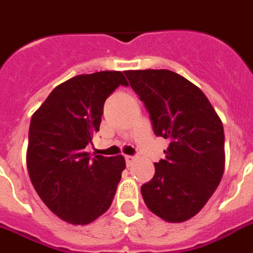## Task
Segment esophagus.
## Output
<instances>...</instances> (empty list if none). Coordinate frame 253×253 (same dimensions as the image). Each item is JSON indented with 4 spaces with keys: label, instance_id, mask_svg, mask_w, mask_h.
<instances>
[{
    "label": "esophagus",
    "instance_id": "34e87169",
    "mask_svg": "<svg viewBox=\"0 0 253 253\" xmlns=\"http://www.w3.org/2000/svg\"><path fill=\"white\" fill-rule=\"evenodd\" d=\"M125 162H126V166L130 167L131 166V163L134 162V158L130 155H125Z\"/></svg>",
    "mask_w": 253,
    "mask_h": 253
}]
</instances>
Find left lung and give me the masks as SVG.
<instances>
[{
	"label": "left lung",
	"instance_id": "1",
	"mask_svg": "<svg viewBox=\"0 0 253 253\" xmlns=\"http://www.w3.org/2000/svg\"><path fill=\"white\" fill-rule=\"evenodd\" d=\"M145 102L156 135L169 139L166 159L141 194L152 213L168 222L194 217L220 185L225 134L220 116L197 85L169 70L125 71Z\"/></svg>",
	"mask_w": 253,
	"mask_h": 253
}]
</instances>
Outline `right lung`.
I'll return each mask as SVG.
<instances>
[{
    "label": "right lung",
    "mask_w": 253,
    "mask_h": 253,
    "mask_svg": "<svg viewBox=\"0 0 253 253\" xmlns=\"http://www.w3.org/2000/svg\"><path fill=\"white\" fill-rule=\"evenodd\" d=\"M120 71L79 75L49 94L31 119L27 168L33 187L60 220L86 225L110 208L125 169L124 156L91 159L85 151L99 130L103 104Z\"/></svg>",
    "instance_id": "add662e5"
}]
</instances>
